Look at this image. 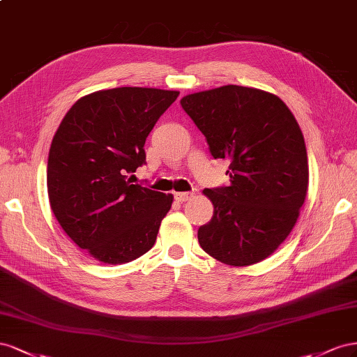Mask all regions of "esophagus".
<instances>
[{"mask_svg": "<svg viewBox=\"0 0 357 357\" xmlns=\"http://www.w3.org/2000/svg\"><path fill=\"white\" fill-rule=\"evenodd\" d=\"M192 197V192L191 191H185V192H175V199L178 202H187Z\"/></svg>", "mask_w": 357, "mask_h": 357, "instance_id": "1", "label": "esophagus"}]
</instances>
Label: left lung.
<instances>
[{"label":"left lung","mask_w":357,"mask_h":357,"mask_svg":"<svg viewBox=\"0 0 357 357\" xmlns=\"http://www.w3.org/2000/svg\"><path fill=\"white\" fill-rule=\"evenodd\" d=\"M181 106L213 158H229V187L205 188L213 217L200 226L203 251L230 266L269 257L290 235L308 188L303 135L284 101L226 85L185 96Z\"/></svg>","instance_id":"obj_1"}]
</instances>
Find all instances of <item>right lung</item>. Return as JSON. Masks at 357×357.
Here are the masks:
<instances>
[{"label":"right lung","instance_id":"add662e5","mask_svg":"<svg viewBox=\"0 0 357 357\" xmlns=\"http://www.w3.org/2000/svg\"><path fill=\"white\" fill-rule=\"evenodd\" d=\"M178 91L122 86L71 106L54 136L47 195L61 227L94 259L122 264L154 247L173 196L127 179L146 165L145 142Z\"/></svg>","mask_w":357,"mask_h":357}]
</instances>
